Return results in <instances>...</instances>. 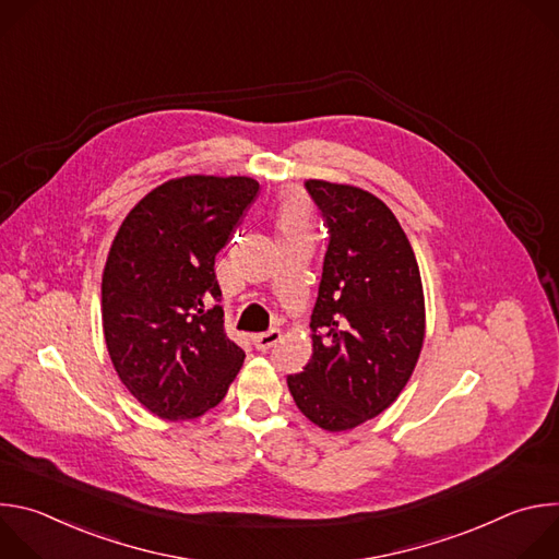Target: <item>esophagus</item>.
Here are the masks:
<instances>
[{
	"instance_id": "obj_1",
	"label": "esophagus",
	"mask_w": 559,
	"mask_h": 559,
	"mask_svg": "<svg viewBox=\"0 0 559 559\" xmlns=\"http://www.w3.org/2000/svg\"><path fill=\"white\" fill-rule=\"evenodd\" d=\"M281 341V332L278 330H270V332H263V334H254L252 336V343L259 352H267L272 349L276 343Z\"/></svg>"
}]
</instances>
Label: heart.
Wrapping results in <instances>:
<instances>
[{
    "instance_id": "b5f03b06",
    "label": "heart",
    "mask_w": 559,
    "mask_h": 559,
    "mask_svg": "<svg viewBox=\"0 0 559 559\" xmlns=\"http://www.w3.org/2000/svg\"><path fill=\"white\" fill-rule=\"evenodd\" d=\"M305 223V199L300 194H287L283 199L281 212H278V227L281 231L285 229H294V227H302Z\"/></svg>"
}]
</instances>
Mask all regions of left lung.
Returning <instances> with one entry per match:
<instances>
[{"label": "left lung", "instance_id": "left-lung-1", "mask_svg": "<svg viewBox=\"0 0 559 559\" xmlns=\"http://www.w3.org/2000/svg\"><path fill=\"white\" fill-rule=\"evenodd\" d=\"M330 227L311 313V358L287 376L296 407L325 431L354 429L389 409L425 343L416 254L393 212L347 183H305Z\"/></svg>", "mask_w": 559, "mask_h": 559}]
</instances>
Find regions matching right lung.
Returning <instances> with one entry per match:
<instances>
[{
	"mask_svg": "<svg viewBox=\"0 0 559 559\" xmlns=\"http://www.w3.org/2000/svg\"><path fill=\"white\" fill-rule=\"evenodd\" d=\"M259 197L250 177L188 175L147 192L123 218L102 278L112 367L158 418L214 409L243 367L227 338L214 259Z\"/></svg>",
	"mask_w": 559,
	"mask_h": 559,
	"instance_id": "right-lung-1",
	"label": "right lung"
}]
</instances>
